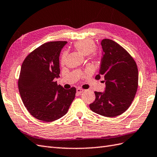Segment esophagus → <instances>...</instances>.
<instances>
[{
    "label": "esophagus",
    "instance_id": "esophagus-1",
    "mask_svg": "<svg viewBox=\"0 0 157 157\" xmlns=\"http://www.w3.org/2000/svg\"><path fill=\"white\" fill-rule=\"evenodd\" d=\"M83 92V90H82L81 88H79V87L76 89V92H77V94H82Z\"/></svg>",
    "mask_w": 157,
    "mask_h": 157
}]
</instances>
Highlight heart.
Instances as JSON below:
<instances>
[{"label": "heart", "instance_id": "1", "mask_svg": "<svg viewBox=\"0 0 157 157\" xmlns=\"http://www.w3.org/2000/svg\"><path fill=\"white\" fill-rule=\"evenodd\" d=\"M74 48L83 56H88L92 53L93 56H96V53L94 52L96 45L94 41L91 39H83L75 42L74 45ZM66 53H64L61 57V63H64L66 59Z\"/></svg>", "mask_w": 157, "mask_h": 157}]
</instances>
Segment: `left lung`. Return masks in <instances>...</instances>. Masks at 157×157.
<instances>
[{"label":"left lung","instance_id":"left-lung-1","mask_svg":"<svg viewBox=\"0 0 157 157\" xmlns=\"http://www.w3.org/2000/svg\"><path fill=\"white\" fill-rule=\"evenodd\" d=\"M101 45L102 56L96 79L104 77L105 87L103 92H94L96 100L90 108L96 114L116 117L129 108L136 95L138 68L133 58L117 43L104 39Z\"/></svg>","mask_w":157,"mask_h":157}]
</instances>
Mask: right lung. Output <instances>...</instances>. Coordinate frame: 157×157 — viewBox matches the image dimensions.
<instances>
[{
    "label": "right lung",
    "instance_id": "right-lung-1",
    "mask_svg": "<svg viewBox=\"0 0 157 157\" xmlns=\"http://www.w3.org/2000/svg\"><path fill=\"white\" fill-rule=\"evenodd\" d=\"M67 43H45L29 53L22 64L18 82L21 99L29 112L39 120L61 118L75 98V87L65 90L56 81L59 78L60 52Z\"/></svg>",
    "mask_w": 157,
    "mask_h": 157
}]
</instances>
